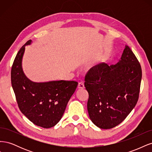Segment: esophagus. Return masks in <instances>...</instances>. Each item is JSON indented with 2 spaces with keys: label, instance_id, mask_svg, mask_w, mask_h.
I'll return each instance as SVG.
<instances>
[{
  "label": "esophagus",
  "instance_id": "1",
  "mask_svg": "<svg viewBox=\"0 0 152 152\" xmlns=\"http://www.w3.org/2000/svg\"><path fill=\"white\" fill-rule=\"evenodd\" d=\"M78 88L80 89H84V84L83 82H79V84H78Z\"/></svg>",
  "mask_w": 152,
  "mask_h": 152
}]
</instances>
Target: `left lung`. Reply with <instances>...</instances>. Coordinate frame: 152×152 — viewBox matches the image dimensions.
Listing matches in <instances>:
<instances>
[{
    "mask_svg": "<svg viewBox=\"0 0 152 152\" xmlns=\"http://www.w3.org/2000/svg\"><path fill=\"white\" fill-rule=\"evenodd\" d=\"M141 77L140 64L127 45L115 65L103 63L91 68L84 85L89 93L87 111L93 124L103 129L120 124L137 102Z\"/></svg>",
    "mask_w": 152,
    "mask_h": 152,
    "instance_id": "8db88e82",
    "label": "left lung"
}]
</instances>
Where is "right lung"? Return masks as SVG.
Wrapping results in <instances>:
<instances>
[{
	"label": "right lung",
	"instance_id": "add662e5",
	"mask_svg": "<svg viewBox=\"0 0 152 152\" xmlns=\"http://www.w3.org/2000/svg\"><path fill=\"white\" fill-rule=\"evenodd\" d=\"M31 43L29 40L16 54L11 68V84L22 113L36 126L50 128L61 120L78 82H35L28 79L23 70L22 59L25 46Z\"/></svg>",
	"mask_w": 152,
	"mask_h": 152
}]
</instances>
